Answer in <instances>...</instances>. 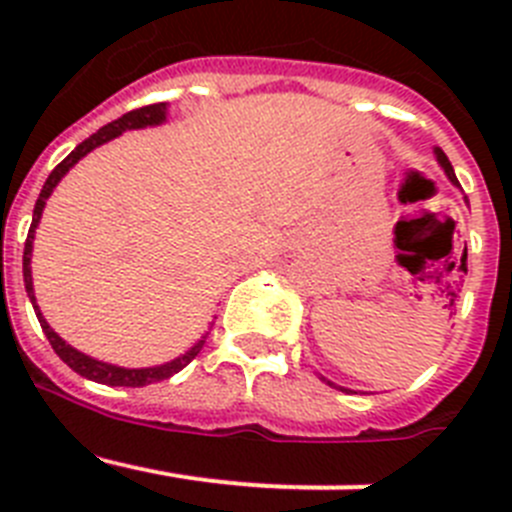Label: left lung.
Segmentation results:
<instances>
[{
	"label": "left lung",
	"mask_w": 512,
	"mask_h": 512,
	"mask_svg": "<svg viewBox=\"0 0 512 512\" xmlns=\"http://www.w3.org/2000/svg\"><path fill=\"white\" fill-rule=\"evenodd\" d=\"M436 158H438V164L443 166V171H446V176H449L451 182H454V184H459V182H456L454 166H451V161H449V158H446V153H443L441 148H436ZM323 382H328V379L323 377ZM328 384H330V387H336V390H341V392H351V390H346V387H338V384H333V382H328Z\"/></svg>",
	"instance_id": "1"
}]
</instances>
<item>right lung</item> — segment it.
<instances>
[{
    "instance_id": "1",
    "label": "right lung",
    "mask_w": 512,
    "mask_h": 512,
    "mask_svg": "<svg viewBox=\"0 0 512 512\" xmlns=\"http://www.w3.org/2000/svg\"><path fill=\"white\" fill-rule=\"evenodd\" d=\"M164 120H166V104L164 102L146 104V107H138V110L128 112V115L117 117V120H112L110 125H104V128L97 130V133L89 135V138L84 140V143H79V146H76L74 151H71L69 156L63 158L61 164H58L56 169L51 171V176L45 179L43 189H40L38 202H35L33 225H30V233H27L25 253H22V279H25L27 297H30V302H33L35 315H38V320H40V328H43L45 338L51 341L53 351H56V354L61 356V361H66V364H69L76 374L92 379V382L110 384V387H146V384H153V382H161V379L174 377L176 372H182L184 366H187L189 361L194 359V356L200 354L202 346H205V338L194 343V346L189 348L187 354L179 356V359L169 361V364H161V366H148V369H125V366L104 364V361H97V359H92V356L76 351L74 346H69V343L63 341L61 336H58V333L51 328V325L45 323L43 312H40V307L35 305L33 274H30V256H33L35 228H38L40 215H43L45 200L51 197V192H53V189H56V184L61 182L63 176H66V171H69L71 166H74L76 161H79V158H84L89 151H94V148L102 146V143H107V140L117 138V135L125 133V130H138V128H148V125H161V122H164Z\"/></svg>"
}]
</instances>
